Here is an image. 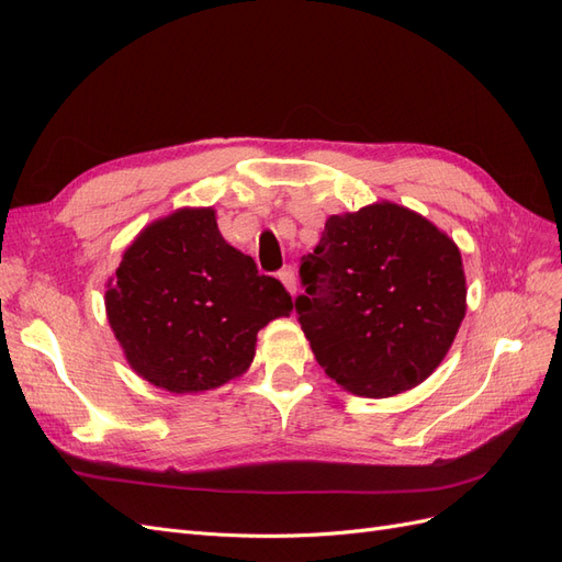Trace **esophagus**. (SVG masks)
Instances as JSON below:
<instances>
[{
  "label": "esophagus",
  "mask_w": 562,
  "mask_h": 562,
  "mask_svg": "<svg viewBox=\"0 0 562 562\" xmlns=\"http://www.w3.org/2000/svg\"><path fill=\"white\" fill-rule=\"evenodd\" d=\"M279 281L285 285V291L291 293V295L297 293V274H295L293 267H283V269L279 271Z\"/></svg>",
  "instance_id": "esophagus-1"
}]
</instances>
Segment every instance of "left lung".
Here are the masks:
<instances>
[{"instance_id": "1", "label": "left lung", "mask_w": 562, "mask_h": 562, "mask_svg": "<svg viewBox=\"0 0 562 562\" xmlns=\"http://www.w3.org/2000/svg\"><path fill=\"white\" fill-rule=\"evenodd\" d=\"M300 281L295 312L318 366L370 398L427 380L467 312L454 241L396 203L330 215Z\"/></svg>"}]
</instances>
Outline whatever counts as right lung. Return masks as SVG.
<instances>
[{"mask_svg":"<svg viewBox=\"0 0 562 562\" xmlns=\"http://www.w3.org/2000/svg\"><path fill=\"white\" fill-rule=\"evenodd\" d=\"M105 307L140 378L196 394L241 375L258 330L291 314L293 300L223 239L213 209H184L131 244Z\"/></svg>","mask_w":562,"mask_h":562,"instance_id":"obj_1","label":"right lung"}]
</instances>
